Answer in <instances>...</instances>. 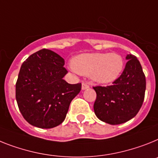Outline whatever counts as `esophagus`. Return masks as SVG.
Wrapping results in <instances>:
<instances>
[{
  "mask_svg": "<svg viewBox=\"0 0 158 158\" xmlns=\"http://www.w3.org/2000/svg\"><path fill=\"white\" fill-rule=\"evenodd\" d=\"M89 87V84L87 83H82V90H85L87 89Z\"/></svg>",
  "mask_w": 158,
  "mask_h": 158,
  "instance_id": "34e87169",
  "label": "esophagus"
}]
</instances>
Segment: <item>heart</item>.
<instances>
[{"label":"heart","instance_id":"heart-1","mask_svg":"<svg viewBox=\"0 0 158 158\" xmlns=\"http://www.w3.org/2000/svg\"><path fill=\"white\" fill-rule=\"evenodd\" d=\"M72 67L79 75H90L92 80L106 84L115 81L124 68V61L120 54H83L72 60Z\"/></svg>","mask_w":158,"mask_h":158}]
</instances>
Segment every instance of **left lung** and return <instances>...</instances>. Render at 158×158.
<instances>
[{
	"label": "left lung",
	"instance_id": "1",
	"mask_svg": "<svg viewBox=\"0 0 158 158\" xmlns=\"http://www.w3.org/2000/svg\"><path fill=\"white\" fill-rule=\"evenodd\" d=\"M124 71L112 85L96 86L95 116L109 124H120L132 119L142 106L146 88L145 76L136 57L126 56Z\"/></svg>",
	"mask_w": 158,
	"mask_h": 158
}]
</instances>
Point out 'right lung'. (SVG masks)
Masks as SVG:
<instances>
[{"mask_svg":"<svg viewBox=\"0 0 158 158\" xmlns=\"http://www.w3.org/2000/svg\"><path fill=\"white\" fill-rule=\"evenodd\" d=\"M64 59L52 50L42 49L31 54L20 69L16 99L25 120L33 126L51 128L62 124L81 83L70 84Z\"/></svg>","mask_w":158,"mask_h":158,"instance_id":"1","label":"right lung"}]
</instances>
